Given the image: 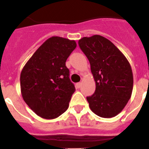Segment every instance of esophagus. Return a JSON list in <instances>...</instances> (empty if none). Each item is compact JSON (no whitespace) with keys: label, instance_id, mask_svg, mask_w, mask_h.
<instances>
[{"label":"esophagus","instance_id":"1","mask_svg":"<svg viewBox=\"0 0 149 149\" xmlns=\"http://www.w3.org/2000/svg\"><path fill=\"white\" fill-rule=\"evenodd\" d=\"M82 86V83H77V84H76V87H77V88H80V87Z\"/></svg>","mask_w":149,"mask_h":149}]
</instances>
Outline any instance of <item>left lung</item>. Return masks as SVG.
Listing matches in <instances>:
<instances>
[{"label": "left lung", "instance_id": "8db88e82", "mask_svg": "<svg viewBox=\"0 0 149 149\" xmlns=\"http://www.w3.org/2000/svg\"><path fill=\"white\" fill-rule=\"evenodd\" d=\"M79 45L90 63L95 82L93 95L86 97L90 109L99 116L112 118L120 113L133 89L131 65L124 54L106 37H83Z\"/></svg>", "mask_w": 149, "mask_h": 149}]
</instances>
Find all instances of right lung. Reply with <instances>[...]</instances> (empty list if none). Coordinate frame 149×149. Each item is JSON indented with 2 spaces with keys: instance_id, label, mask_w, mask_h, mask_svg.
<instances>
[{
  "instance_id": "add662e5",
  "label": "right lung",
  "mask_w": 149,
  "mask_h": 149,
  "mask_svg": "<svg viewBox=\"0 0 149 149\" xmlns=\"http://www.w3.org/2000/svg\"><path fill=\"white\" fill-rule=\"evenodd\" d=\"M76 47L75 40L49 37L24 65L20 73L23 100L41 118L54 119L68 109L76 89L66 61Z\"/></svg>"
}]
</instances>
